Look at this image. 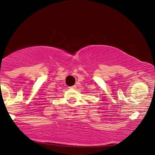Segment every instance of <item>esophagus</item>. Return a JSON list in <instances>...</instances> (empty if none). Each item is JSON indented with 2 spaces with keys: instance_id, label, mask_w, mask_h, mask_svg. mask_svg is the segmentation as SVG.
<instances>
[{
  "instance_id": "obj_1",
  "label": "esophagus",
  "mask_w": 155,
  "mask_h": 155,
  "mask_svg": "<svg viewBox=\"0 0 155 155\" xmlns=\"http://www.w3.org/2000/svg\"><path fill=\"white\" fill-rule=\"evenodd\" d=\"M70 87V88H73V89H75L76 88V87H77V85H73V86H71V87Z\"/></svg>"
}]
</instances>
